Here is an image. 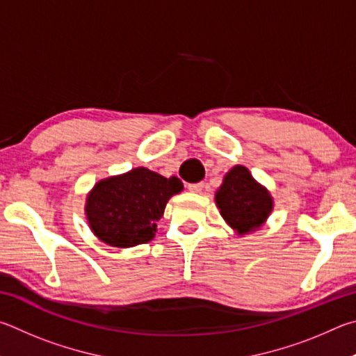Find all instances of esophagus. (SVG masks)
Listing matches in <instances>:
<instances>
[{
	"label": "esophagus",
	"instance_id": "obj_1",
	"mask_svg": "<svg viewBox=\"0 0 356 356\" xmlns=\"http://www.w3.org/2000/svg\"><path fill=\"white\" fill-rule=\"evenodd\" d=\"M203 183H195V184H188V189L191 191V192H202V189H203Z\"/></svg>",
	"mask_w": 356,
	"mask_h": 356
}]
</instances>
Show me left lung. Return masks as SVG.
Here are the masks:
<instances>
[{
	"label": "left lung",
	"mask_w": 356,
	"mask_h": 356,
	"mask_svg": "<svg viewBox=\"0 0 356 356\" xmlns=\"http://www.w3.org/2000/svg\"><path fill=\"white\" fill-rule=\"evenodd\" d=\"M216 204L238 236L257 232L273 211V198L244 165H234L216 192Z\"/></svg>",
	"instance_id": "1"
}]
</instances>
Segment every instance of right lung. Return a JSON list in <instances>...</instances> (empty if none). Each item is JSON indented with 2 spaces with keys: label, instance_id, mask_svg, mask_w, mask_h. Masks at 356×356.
<instances>
[{
  "label": "right lung",
  "instance_id": "right-lung-1",
  "mask_svg": "<svg viewBox=\"0 0 356 356\" xmlns=\"http://www.w3.org/2000/svg\"><path fill=\"white\" fill-rule=\"evenodd\" d=\"M183 191L177 177L165 178L145 167L99 179L86 197V219L106 245L129 248L147 244L167 202Z\"/></svg>",
  "mask_w": 356,
  "mask_h": 356
}]
</instances>
